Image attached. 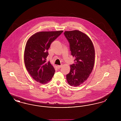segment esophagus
Wrapping results in <instances>:
<instances>
[{
  "mask_svg": "<svg viewBox=\"0 0 121 121\" xmlns=\"http://www.w3.org/2000/svg\"><path fill=\"white\" fill-rule=\"evenodd\" d=\"M61 67H62L61 65H58L57 66V68H58V69H59L60 68H61Z\"/></svg>",
  "mask_w": 121,
  "mask_h": 121,
  "instance_id": "obj_1",
  "label": "esophagus"
}]
</instances>
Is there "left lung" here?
Returning a JSON list of instances; mask_svg holds the SVG:
<instances>
[{
    "label": "left lung",
    "instance_id": "8db88e82",
    "mask_svg": "<svg viewBox=\"0 0 121 121\" xmlns=\"http://www.w3.org/2000/svg\"><path fill=\"white\" fill-rule=\"evenodd\" d=\"M64 34L69 42L71 55L75 58L66 79L70 85L78 86L87 80L92 72L95 63L94 48L89 37L79 30L65 31Z\"/></svg>",
    "mask_w": 121,
    "mask_h": 121
}]
</instances>
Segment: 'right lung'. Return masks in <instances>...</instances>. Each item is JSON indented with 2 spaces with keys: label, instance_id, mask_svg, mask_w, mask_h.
<instances>
[{
  "label": "right lung",
  "instance_id": "right-lung-1",
  "mask_svg": "<svg viewBox=\"0 0 121 121\" xmlns=\"http://www.w3.org/2000/svg\"><path fill=\"white\" fill-rule=\"evenodd\" d=\"M63 32H39L31 36L26 43L24 54L26 68L35 80L45 84L52 79L55 69L50 62H46L48 49L52 42Z\"/></svg>",
  "mask_w": 121,
  "mask_h": 121
}]
</instances>
